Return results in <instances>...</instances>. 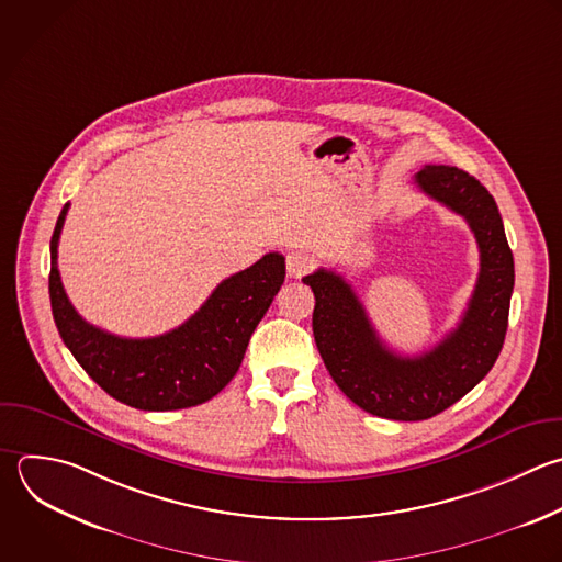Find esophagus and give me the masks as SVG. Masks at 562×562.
Listing matches in <instances>:
<instances>
[{
    "label": "esophagus",
    "instance_id": "obj_1",
    "mask_svg": "<svg viewBox=\"0 0 562 562\" xmlns=\"http://www.w3.org/2000/svg\"><path fill=\"white\" fill-rule=\"evenodd\" d=\"M285 268L292 279H301L303 274H307L314 268V257L305 250H292L285 257Z\"/></svg>",
    "mask_w": 562,
    "mask_h": 562
}]
</instances>
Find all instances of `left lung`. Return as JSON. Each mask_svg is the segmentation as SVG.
Wrapping results in <instances>:
<instances>
[{"label":"left lung","instance_id":"8db88e82","mask_svg":"<svg viewBox=\"0 0 562 562\" xmlns=\"http://www.w3.org/2000/svg\"><path fill=\"white\" fill-rule=\"evenodd\" d=\"M415 184L461 215L479 246V277L459 325L430 351L404 358L375 334L351 285L334 270L307 274L314 340L338 389L362 411L400 422L428 419L474 389L496 362L509 314L514 259L494 198L470 173L426 165Z\"/></svg>","mask_w":562,"mask_h":562}]
</instances>
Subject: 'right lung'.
I'll list each match as a JSON object with an SVG mask.
<instances>
[{"label":"right lung","instance_id":"right-lung-1","mask_svg":"<svg viewBox=\"0 0 562 562\" xmlns=\"http://www.w3.org/2000/svg\"><path fill=\"white\" fill-rule=\"evenodd\" d=\"M68 206L50 239V303L77 362L105 393L140 411L189 408L217 395L237 373L255 327L283 285V255L268 252L224 279L180 327L154 338H123L83 321L64 290L57 248Z\"/></svg>","mask_w":562,"mask_h":562}]
</instances>
